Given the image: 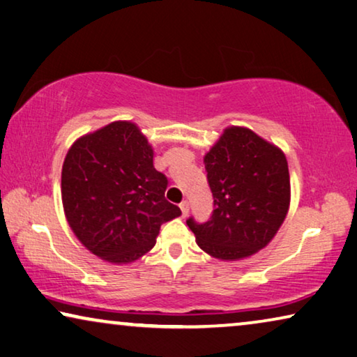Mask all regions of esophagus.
<instances>
[{
  "label": "esophagus",
  "instance_id": "1",
  "mask_svg": "<svg viewBox=\"0 0 357 357\" xmlns=\"http://www.w3.org/2000/svg\"><path fill=\"white\" fill-rule=\"evenodd\" d=\"M179 208H181V211H183V216H188L189 215V202L188 200L181 202Z\"/></svg>",
  "mask_w": 357,
  "mask_h": 357
}]
</instances>
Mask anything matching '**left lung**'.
<instances>
[{
  "label": "left lung",
  "instance_id": "left-lung-1",
  "mask_svg": "<svg viewBox=\"0 0 357 357\" xmlns=\"http://www.w3.org/2000/svg\"><path fill=\"white\" fill-rule=\"evenodd\" d=\"M215 210L206 222L188 226L204 252L241 259L273 241L290 205V174L284 152L248 128H226L204 158Z\"/></svg>",
  "mask_w": 357,
  "mask_h": 357
}]
</instances>
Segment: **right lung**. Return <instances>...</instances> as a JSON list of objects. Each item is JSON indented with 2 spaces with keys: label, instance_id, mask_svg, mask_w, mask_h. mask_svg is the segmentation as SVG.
I'll use <instances>...</instances> for the list:
<instances>
[{
  "label": "right lung",
  "instance_id": "1",
  "mask_svg": "<svg viewBox=\"0 0 357 357\" xmlns=\"http://www.w3.org/2000/svg\"><path fill=\"white\" fill-rule=\"evenodd\" d=\"M168 179L131 121H114L79 137L62 165V205L68 226L96 257L136 261L155 245L163 222L181 215L165 199Z\"/></svg>",
  "mask_w": 357,
  "mask_h": 357
}]
</instances>
